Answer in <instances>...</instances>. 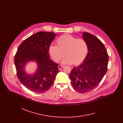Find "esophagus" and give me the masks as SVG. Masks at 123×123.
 Instances as JSON below:
<instances>
[{
  "label": "esophagus",
  "instance_id": "1",
  "mask_svg": "<svg viewBox=\"0 0 123 123\" xmlns=\"http://www.w3.org/2000/svg\"><path fill=\"white\" fill-rule=\"evenodd\" d=\"M64 67V66L63 65H59V67H58V68H59V70H60L62 68H63Z\"/></svg>",
  "mask_w": 123,
  "mask_h": 123
}]
</instances>
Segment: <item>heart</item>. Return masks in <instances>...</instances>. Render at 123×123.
<instances>
[{"label": "heart", "instance_id": "heart-1", "mask_svg": "<svg viewBox=\"0 0 123 123\" xmlns=\"http://www.w3.org/2000/svg\"><path fill=\"white\" fill-rule=\"evenodd\" d=\"M57 45H51L49 53L55 62L62 61L63 64H73L78 65L86 59L88 53L87 42L82 39H78L70 34L60 36L56 40Z\"/></svg>", "mask_w": 123, "mask_h": 123}]
</instances>
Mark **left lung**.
Masks as SVG:
<instances>
[{
  "instance_id": "8db88e82",
  "label": "left lung",
  "mask_w": 123,
  "mask_h": 123,
  "mask_svg": "<svg viewBox=\"0 0 123 123\" xmlns=\"http://www.w3.org/2000/svg\"><path fill=\"white\" fill-rule=\"evenodd\" d=\"M88 46V55L84 62L74 68L70 74L71 83L78 92L85 93L96 87L107 70L108 55L99 39L88 33H82Z\"/></svg>"
}]
</instances>
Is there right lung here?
Instances as JSON below:
<instances>
[{"label":"right lung","instance_id":"add662e5","mask_svg":"<svg viewBox=\"0 0 123 123\" xmlns=\"http://www.w3.org/2000/svg\"><path fill=\"white\" fill-rule=\"evenodd\" d=\"M56 35L53 32H37L25 40L18 48L14 58L17 76L21 83L32 92L47 91L59 72V64L49 59V47ZM32 60L36 61L38 66L34 75H29L24 68Z\"/></svg>","mask_w":123,"mask_h":123}]
</instances>
